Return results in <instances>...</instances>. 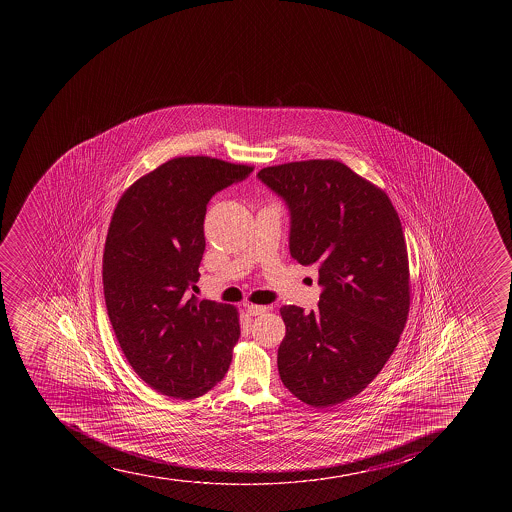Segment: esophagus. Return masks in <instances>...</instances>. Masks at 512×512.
Listing matches in <instances>:
<instances>
[{
    "instance_id": "esophagus-1",
    "label": "esophagus",
    "mask_w": 512,
    "mask_h": 512,
    "mask_svg": "<svg viewBox=\"0 0 512 512\" xmlns=\"http://www.w3.org/2000/svg\"><path fill=\"white\" fill-rule=\"evenodd\" d=\"M267 307L265 305H247V314L252 315V317H255V315H262L267 312Z\"/></svg>"
}]
</instances>
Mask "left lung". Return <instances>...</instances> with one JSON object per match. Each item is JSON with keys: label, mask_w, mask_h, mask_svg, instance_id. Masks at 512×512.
I'll list each match as a JSON object with an SVG mask.
<instances>
[{"label": "left lung", "mask_w": 512, "mask_h": 512, "mask_svg": "<svg viewBox=\"0 0 512 512\" xmlns=\"http://www.w3.org/2000/svg\"><path fill=\"white\" fill-rule=\"evenodd\" d=\"M257 178L289 210L292 259L319 270V307L280 309L277 365L305 404L359 394L389 360L409 314V265L399 215L380 188L344 163L262 168Z\"/></svg>", "instance_id": "1"}]
</instances>
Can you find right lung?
Here are the masks:
<instances>
[{
	"label": "right lung",
	"mask_w": 512,
	"mask_h": 512,
	"mask_svg": "<svg viewBox=\"0 0 512 512\" xmlns=\"http://www.w3.org/2000/svg\"><path fill=\"white\" fill-rule=\"evenodd\" d=\"M253 172L217 158L168 160L123 193L108 228L103 292L128 364L152 389L195 399L227 374L237 310L198 300L210 198Z\"/></svg>",
	"instance_id": "right-lung-1"
}]
</instances>
